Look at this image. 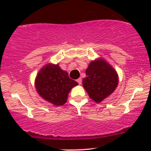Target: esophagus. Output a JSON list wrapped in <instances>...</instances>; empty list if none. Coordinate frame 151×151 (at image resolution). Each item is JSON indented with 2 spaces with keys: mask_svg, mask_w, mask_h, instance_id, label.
<instances>
[{
  "mask_svg": "<svg viewBox=\"0 0 151 151\" xmlns=\"http://www.w3.org/2000/svg\"><path fill=\"white\" fill-rule=\"evenodd\" d=\"M77 81L79 83V84H81V82H82V79H81V78H79L77 80Z\"/></svg>",
  "mask_w": 151,
  "mask_h": 151,
  "instance_id": "obj_1",
  "label": "esophagus"
}]
</instances>
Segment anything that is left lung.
I'll return each mask as SVG.
<instances>
[{
  "label": "left lung",
  "mask_w": 151,
  "mask_h": 151,
  "mask_svg": "<svg viewBox=\"0 0 151 151\" xmlns=\"http://www.w3.org/2000/svg\"><path fill=\"white\" fill-rule=\"evenodd\" d=\"M82 84L89 97L99 103L114 92L118 86L117 72L103 59L92 61L86 70Z\"/></svg>",
  "instance_id": "8db88e82"
}]
</instances>
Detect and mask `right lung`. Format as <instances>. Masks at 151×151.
<instances>
[{
    "label": "right lung",
    "instance_id": "1",
    "mask_svg": "<svg viewBox=\"0 0 151 151\" xmlns=\"http://www.w3.org/2000/svg\"><path fill=\"white\" fill-rule=\"evenodd\" d=\"M77 84L67 72L52 64L44 66L35 79V88L40 96L55 106L65 104L71 89Z\"/></svg>",
    "mask_w": 151,
    "mask_h": 151
}]
</instances>
